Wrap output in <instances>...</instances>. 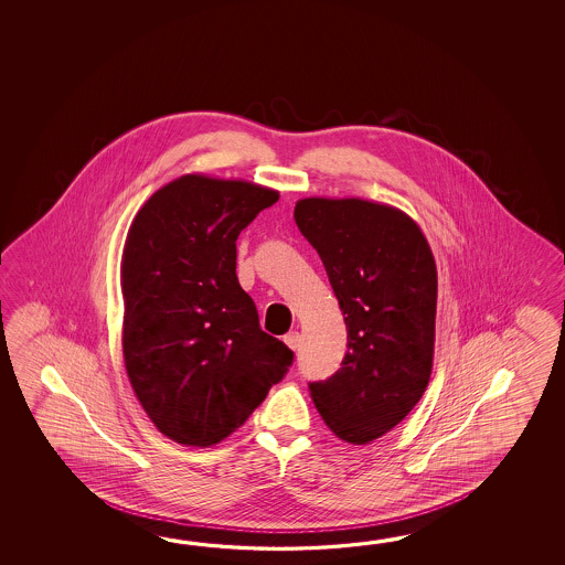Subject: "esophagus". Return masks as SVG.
Masks as SVG:
<instances>
[{
	"label": "esophagus",
	"instance_id": "1",
	"mask_svg": "<svg viewBox=\"0 0 565 565\" xmlns=\"http://www.w3.org/2000/svg\"><path fill=\"white\" fill-rule=\"evenodd\" d=\"M285 343H287L288 348L292 349V351H297L300 348V335L297 331H292V333H288L285 335Z\"/></svg>",
	"mask_w": 565,
	"mask_h": 565
}]
</instances>
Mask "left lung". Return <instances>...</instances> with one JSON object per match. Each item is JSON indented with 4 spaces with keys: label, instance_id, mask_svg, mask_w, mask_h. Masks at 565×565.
Instances as JSON below:
<instances>
[{
    "label": "left lung",
    "instance_id": "1",
    "mask_svg": "<svg viewBox=\"0 0 565 565\" xmlns=\"http://www.w3.org/2000/svg\"><path fill=\"white\" fill-rule=\"evenodd\" d=\"M300 234L323 260L348 327V353L312 402L337 438L367 445L420 402L430 382L438 275L420 226L360 198H305Z\"/></svg>",
    "mask_w": 565,
    "mask_h": 565
}]
</instances>
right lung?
Returning <instances> with one entry per match:
<instances>
[{
	"label": "right lung",
	"mask_w": 565,
	"mask_h": 565,
	"mask_svg": "<svg viewBox=\"0 0 565 565\" xmlns=\"http://www.w3.org/2000/svg\"><path fill=\"white\" fill-rule=\"evenodd\" d=\"M278 192L181 175L137 212L125 241L122 358L157 430L214 446L241 428L295 353L258 323L236 277V241Z\"/></svg>",
	"instance_id": "1"
}]
</instances>
